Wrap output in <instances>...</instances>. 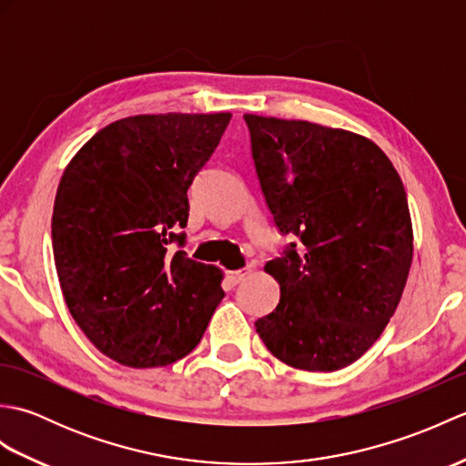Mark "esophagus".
<instances>
[{"label": "esophagus", "instance_id": "esophagus-1", "mask_svg": "<svg viewBox=\"0 0 466 466\" xmlns=\"http://www.w3.org/2000/svg\"><path fill=\"white\" fill-rule=\"evenodd\" d=\"M248 274H250V266H244V268H238V270H230V272H228V280H230L232 284H238V282H242Z\"/></svg>", "mask_w": 466, "mask_h": 466}]
</instances>
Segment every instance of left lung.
<instances>
[{"instance_id": "1", "label": "left lung", "mask_w": 466, "mask_h": 466, "mask_svg": "<svg viewBox=\"0 0 466 466\" xmlns=\"http://www.w3.org/2000/svg\"><path fill=\"white\" fill-rule=\"evenodd\" d=\"M262 192L282 234L300 238L264 270L280 302L256 332L292 369L332 372L379 340L412 264L399 172L369 137L304 120L244 114Z\"/></svg>"}]
</instances>
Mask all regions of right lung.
<instances>
[{
  "mask_svg": "<svg viewBox=\"0 0 466 466\" xmlns=\"http://www.w3.org/2000/svg\"><path fill=\"white\" fill-rule=\"evenodd\" d=\"M232 114H142L87 140L57 186L52 244L76 324L107 359L154 369L196 349L224 299L218 266L167 254L187 187Z\"/></svg>",
  "mask_w": 466,
  "mask_h": 466,
  "instance_id": "right-lung-1",
  "label": "right lung"
}]
</instances>
